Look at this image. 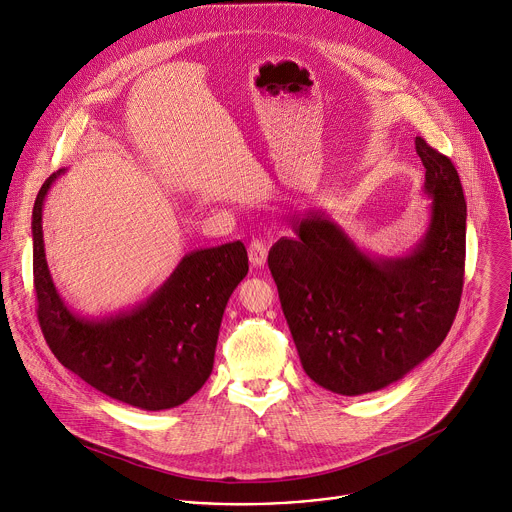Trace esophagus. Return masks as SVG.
Here are the masks:
<instances>
[{
    "instance_id": "obj_1",
    "label": "esophagus",
    "mask_w": 512,
    "mask_h": 512,
    "mask_svg": "<svg viewBox=\"0 0 512 512\" xmlns=\"http://www.w3.org/2000/svg\"><path fill=\"white\" fill-rule=\"evenodd\" d=\"M249 259L255 267H263L267 261V245L261 239H253L249 243Z\"/></svg>"
}]
</instances>
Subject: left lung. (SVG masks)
I'll return each mask as SVG.
<instances>
[{"label":"left lung","instance_id":"1","mask_svg":"<svg viewBox=\"0 0 512 512\" xmlns=\"http://www.w3.org/2000/svg\"><path fill=\"white\" fill-rule=\"evenodd\" d=\"M431 198L421 241L401 257L360 251L324 214L294 223L267 257L306 375L354 397L403 379L448 336L462 296L466 198L450 158L415 137Z\"/></svg>","mask_w":512,"mask_h":512}]
</instances>
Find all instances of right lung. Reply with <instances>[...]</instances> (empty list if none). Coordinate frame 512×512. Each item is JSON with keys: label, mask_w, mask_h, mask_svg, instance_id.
Masks as SVG:
<instances>
[{"label": "right lung", "mask_w": 512, "mask_h": 512, "mask_svg": "<svg viewBox=\"0 0 512 512\" xmlns=\"http://www.w3.org/2000/svg\"><path fill=\"white\" fill-rule=\"evenodd\" d=\"M60 174L42 184L32 212L36 314L50 350L111 399L145 411L182 405L212 373L227 302L249 271L245 245L192 251L143 304L103 318L79 316L60 298L44 253V198Z\"/></svg>", "instance_id": "1"}]
</instances>
